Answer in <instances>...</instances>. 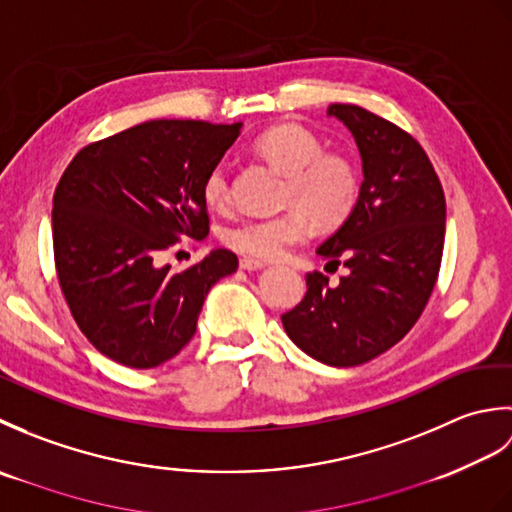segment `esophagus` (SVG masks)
Returning a JSON list of instances; mask_svg holds the SVG:
<instances>
[{
    "label": "esophagus",
    "instance_id": "34e87169",
    "mask_svg": "<svg viewBox=\"0 0 512 512\" xmlns=\"http://www.w3.org/2000/svg\"><path fill=\"white\" fill-rule=\"evenodd\" d=\"M239 268L262 270V268H266V262H262V259H253V257H242V259H239Z\"/></svg>",
    "mask_w": 512,
    "mask_h": 512
}]
</instances>
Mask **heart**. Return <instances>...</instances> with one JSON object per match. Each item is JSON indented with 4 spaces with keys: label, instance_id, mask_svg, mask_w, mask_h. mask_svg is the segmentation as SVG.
<instances>
[{
    "label": "heart",
    "instance_id": "b5f03b06",
    "mask_svg": "<svg viewBox=\"0 0 512 512\" xmlns=\"http://www.w3.org/2000/svg\"><path fill=\"white\" fill-rule=\"evenodd\" d=\"M255 151L284 173V206L292 211L270 220H244L222 231V242L237 253L279 259L310 233V222L330 231L347 220L358 200V171L339 151H323L321 140L299 125H275L255 140ZM209 209L222 211L231 202V178L217 162L202 180Z\"/></svg>",
    "mask_w": 512,
    "mask_h": 512
}]
</instances>
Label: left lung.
Instances as JSON below:
<instances>
[{
	"instance_id": "obj_1",
	"label": "left lung",
	"mask_w": 512,
	"mask_h": 512,
	"mask_svg": "<svg viewBox=\"0 0 512 512\" xmlns=\"http://www.w3.org/2000/svg\"><path fill=\"white\" fill-rule=\"evenodd\" d=\"M328 116L354 136L363 184L317 253L350 273L336 288L310 273L306 297L281 323L308 356L354 367L394 347L420 319L440 273L447 202L416 138L358 105L334 103Z\"/></svg>"
}]
</instances>
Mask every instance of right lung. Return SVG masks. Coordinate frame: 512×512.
I'll return each instance as SVG.
<instances>
[{
	"instance_id": "right-lung-1",
	"label": "right lung",
	"mask_w": 512,
	"mask_h": 512,
	"mask_svg": "<svg viewBox=\"0 0 512 512\" xmlns=\"http://www.w3.org/2000/svg\"><path fill=\"white\" fill-rule=\"evenodd\" d=\"M242 123L147 121L83 147L52 200L57 277L88 341L132 369L158 367L195 334L202 303L237 270L215 248L184 270L160 266L162 250L209 233L202 180Z\"/></svg>"
}]
</instances>
